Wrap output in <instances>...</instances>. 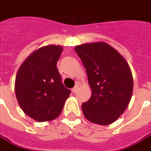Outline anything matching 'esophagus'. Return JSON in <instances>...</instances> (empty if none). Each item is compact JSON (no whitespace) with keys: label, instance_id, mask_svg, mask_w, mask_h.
I'll list each match as a JSON object with an SVG mask.
<instances>
[{"label":"esophagus","instance_id":"1","mask_svg":"<svg viewBox=\"0 0 151 151\" xmlns=\"http://www.w3.org/2000/svg\"><path fill=\"white\" fill-rule=\"evenodd\" d=\"M78 88H79V86H78V85H76L75 88H73V89H72V93H76V92L78 91Z\"/></svg>","mask_w":151,"mask_h":151}]
</instances>
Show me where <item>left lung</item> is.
Returning a JSON list of instances; mask_svg holds the SVG:
<instances>
[{
	"label": "left lung",
	"instance_id": "8db88e82",
	"mask_svg": "<svg viewBox=\"0 0 151 151\" xmlns=\"http://www.w3.org/2000/svg\"><path fill=\"white\" fill-rule=\"evenodd\" d=\"M75 50L86 69L92 94L81 108L85 118L107 125L127 108L133 91L131 68L124 57L105 42L82 44Z\"/></svg>",
	"mask_w": 151,
	"mask_h": 151
}]
</instances>
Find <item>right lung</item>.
<instances>
[{
	"label": "right lung",
	"mask_w": 151,
	"mask_h": 151,
	"mask_svg": "<svg viewBox=\"0 0 151 151\" xmlns=\"http://www.w3.org/2000/svg\"><path fill=\"white\" fill-rule=\"evenodd\" d=\"M62 52L61 45L43 46L29 55L17 72L14 91L18 103L38 122L57 119L70 96L57 68Z\"/></svg>",
	"instance_id": "obj_1"
}]
</instances>
